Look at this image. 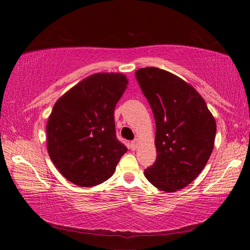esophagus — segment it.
<instances>
[{"mask_svg": "<svg viewBox=\"0 0 250 250\" xmlns=\"http://www.w3.org/2000/svg\"><path fill=\"white\" fill-rule=\"evenodd\" d=\"M138 146H139V140H137V139H135V140H133L132 142L130 143V147H131V150H137Z\"/></svg>", "mask_w": 250, "mask_h": 250, "instance_id": "obj_1", "label": "esophagus"}]
</instances>
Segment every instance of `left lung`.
Segmentation results:
<instances>
[{
	"instance_id": "left-lung-1",
	"label": "left lung",
	"mask_w": 250,
	"mask_h": 250,
	"mask_svg": "<svg viewBox=\"0 0 250 250\" xmlns=\"http://www.w3.org/2000/svg\"><path fill=\"white\" fill-rule=\"evenodd\" d=\"M135 78L156 125V160L145 175L161 191H179L205 167L214 147L216 122L202 96L177 76L146 67L135 71Z\"/></svg>"
}]
</instances>
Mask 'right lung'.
I'll use <instances>...</instances> for the list:
<instances>
[{
    "mask_svg": "<svg viewBox=\"0 0 250 250\" xmlns=\"http://www.w3.org/2000/svg\"><path fill=\"white\" fill-rule=\"evenodd\" d=\"M126 84L122 74H94L54 104L46 125L47 151L71 183L90 188L107 181L128 150L115 126L116 104Z\"/></svg>",
    "mask_w": 250,
    "mask_h": 250,
    "instance_id": "add662e5",
    "label": "right lung"
}]
</instances>
